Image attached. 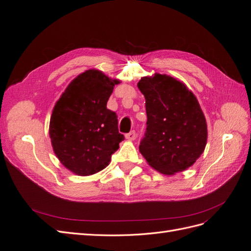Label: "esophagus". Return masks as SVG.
<instances>
[{"label": "esophagus", "mask_w": 251, "mask_h": 251, "mask_svg": "<svg viewBox=\"0 0 251 251\" xmlns=\"http://www.w3.org/2000/svg\"><path fill=\"white\" fill-rule=\"evenodd\" d=\"M136 137H137V134H136L135 131H132V132L127 133V134L126 135V138L127 140H135Z\"/></svg>", "instance_id": "obj_1"}]
</instances>
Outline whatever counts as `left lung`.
I'll list each match as a JSON object with an SVG mask.
<instances>
[{
	"label": "left lung",
	"mask_w": 251,
	"mask_h": 251,
	"mask_svg": "<svg viewBox=\"0 0 251 251\" xmlns=\"http://www.w3.org/2000/svg\"><path fill=\"white\" fill-rule=\"evenodd\" d=\"M147 130L141 155L156 171L174 175L193 165L206 146L207 126L196 96L184 83L168 75L142 77Z\"/></svg>",
	"instance_id": "1"
}]
</instances>
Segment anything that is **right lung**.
Instances as JSON below:
<instances>
[{
	"label": "right lung",
	"instance_id": "obj_1",
	"mask_svg": "<svg viewBox=\"0 0 251 251\" xmlns=\"http://www.w3.org/2000/svg\"><path fill=\"white\" fill-rule=\"evenodd\" d=\"M118 82L100 71L88 70L70 82L53 109L49 127L53 151L79 176L103 170L125 139L116 113L107 108Z\"/></svg>",
	"mask_w": 251,
	"mask_h": 251
}]
</instances>
